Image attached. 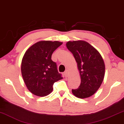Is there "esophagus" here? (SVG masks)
Instances as JSON below:
<instances>
[{
	"label": "esophagus",
	"instance_id": "esophagus-1",
	"mask_svg": "<svg viewBox=\"0 0 124 124\" xmlns=\"http://www.w3.org/2000/svg\"><path fill=\"white\" fill-rule=\"evenodd\" d=\"M69 70H66L65 72H64V75H65V77H68L69 76Z\"/></svg>",
	"mask_w": 124,
	"mask_h": 124
}]
</instances>
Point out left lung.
Instances as JSON below:
<instances>
[{
    "label": "left lung",
    "instance_id": "obj_1",
    "mask_svg": "<svg viewBox=\"0 0 124 124\" xmlns=\"http://www.w3.org/2000/svg\"><path fill=\"white\" fill-rule=\"evenodd\" d=\"M66 46L74 57L81 80L78 88L71 92L78 98L89 97L99 89L103 80V59L98 50L87 41H69Z\"/></svg>",
    "mask_w": 124,
    "mask_h": 124
}]
</instances>
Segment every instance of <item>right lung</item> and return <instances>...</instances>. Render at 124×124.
Segmentation results:
<instances>
[{"mask_svg":"<svg viewBox=\"0 0 124 124\" xmlns=\"http://www.w3.org/2000/svg\"><path fill=\"white\" fill-rule=\"evenodd\" d=\"M62 44L58 41H40L29 47L21 63V73L27 89L39 97L49 95L55 82L62 77L51 60L53 52Z\"/></svg>","mask_w":124,"mask_h":124,"instance_id":"1","label":"right lung"}]
</instances>
